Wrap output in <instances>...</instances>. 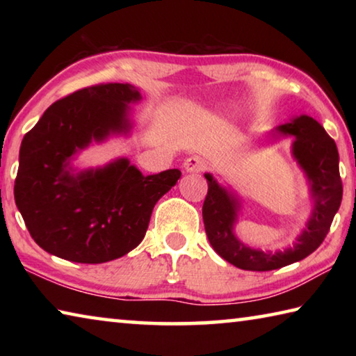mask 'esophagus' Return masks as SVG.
I'll list each match as a JSON object with an SVG mask.
<instances>
[{
	"label": "esophagus",
	"instance_id": "esophagus-1",
	"mask_svg": "<svg viewBox=\"0 0 356 356\" xmlns=\"http://www.w3.org/2000/svg\"><path fill=\"white\" fill-rule=\"evenodd\" d=\"M204 168H206V165H204V161L200 159V156H190V159H186L184 161V170L186 172H201L204 171Z\"/></svg>",
	"mask_w": 356,
	"mask_h": 356
}]
</instances>
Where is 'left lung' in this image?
<instances>
[{
	"label": "left lung",
	"mask_w": 356,
	"mask_h": 356,
	"mask_svg": "<svg viewBox=\"0 0 356 356\" xmlns=\"http://www.w3.org/2000/svg\"><path fill=\"white\" fill-rule=\"evenodd\" d=\"M276 135L293 136L292 155L309 182L311 197L314 201L306 229L297 242L284 251H262L243 245L234 234L240 201L206 174L209 191L202 206V220L212 248L229 264L251 272L276 270L314 252L327 237L331 222L342 201V182L339 176V154L321 124L306 114L276 127Z\"/></svg>",
	"instance_id": "8db88e82"
}]
</instances>
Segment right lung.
I'll list each match as a JSON object with an SVG mask.
<instances>
[{"label":"right lung","mask_w":356,"mask_h":356,"mask_svg":"<svg viewBox=\"0 0 356 356\" xmlns=\"http://www.w3.org/2000/svg\"><path fill=\"white\" fill-rule=\"evenodd\" d=\"M140 100V89L129 83L84 88L48 106L23 138L14 196L42 250L65 261L102 264L141 243L156 201L180 171L143 176L127 159L80 172L70 166L92 141L129 134V104Z\"/></svg>","instance_id":"1"}]
</instances>
